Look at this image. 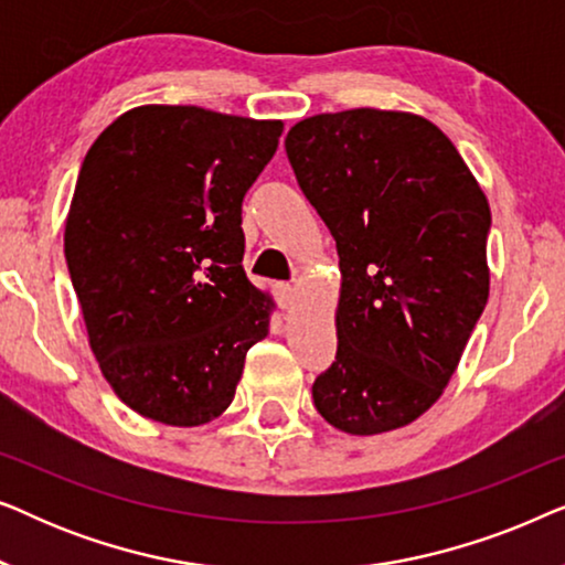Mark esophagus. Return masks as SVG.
Returning a JSON list of instances; mask_svg holds the SVG:
<instances>
[{
    "mask_svg": "<svg viewBox=\"0 0 565 565\" xmlns=\"http://www.w3.org/2000/svg\"><path fill=\"white\" fill-rule=\"evenodd\" d=\"M296 288H292V285H288V282H277L275 285V296H277V303H280L282 308H290L292 306V300H296Z\"/></svg>",
    "mask_w": 565,
    "mask_h": 565,
    "instance_id": "1",
    "label": "esophagus"
}]
</instances>
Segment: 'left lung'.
I'll use <instances>...</instances> for the list:
<instances>
[{
	"label": "left lung",
	"mask_w": 565,
	"mask_h": 565,
	"mask_svg": "<svg viewBox=\"0 0 565 565\" xmlns=\"http://www.w3.org/2000/svg\"><path fill=\"white\" fill-rule=\"evenodd\" d=\"M296 180L337 242V360L313 383L331 427H406L443 396L489 300V200L435 122L354 107L296 122Z\"/></svg>",
	"instance_id": "left-lung-1"
}]
</instances>
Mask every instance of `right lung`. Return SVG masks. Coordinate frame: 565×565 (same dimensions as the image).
Wrapping results in <instances>:
<instances>
[{
  "label": "right lung",
  "mask_w": 565,
  "mask_h": 565,
  "mask_svg": "<svg viewBox=\"0 0 565 565\" xmlns=\"http://www.w3.org/2000/svg\"><path fill=\"white\" fill-rule=\"evenodd\" d=\"M282 120L141 105L84 157L64 254L89 347L122 404L200 427L234 401L275 300L246 280L242 203Z\"/></svg>",
  "instance_id": "add662e5"
}]
</instances>
